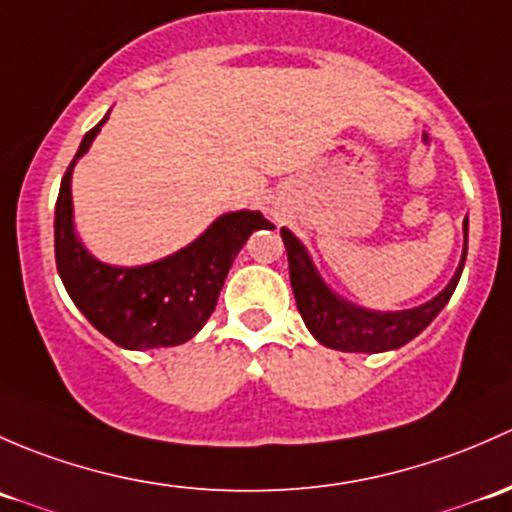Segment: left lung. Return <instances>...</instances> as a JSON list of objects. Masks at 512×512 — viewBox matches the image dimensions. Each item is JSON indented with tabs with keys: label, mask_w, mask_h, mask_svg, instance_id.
Listing matches in <instances>:
<instances>
[{
	"label": "left lung",
	"mask_w": 512,
	"mask_h": 512,
	"mask_svg": "<svg viewBox=\"0 0 512 512\" xmlns=\"http://www.w3.org/2000/svg\"><path fill=\"white\" fill-rule=\"evenodd\" d=\"M463 231L468 239V221H463ZM281 236L288 251L291 286L303 323L308 325L315 340L340 352H384L407 345L449 303L458 278H461L463 263H466V246H463L456 276L429 303L412 310H399V313H374V310L357 308V305L337 298L318 276L303 244L288 229H281Z\"/></svg>",
	"instance_id": "8db88e82"
}]
</instances>
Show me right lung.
I'll list each match as a JSON object with an SVG mask.
<instances>
[{
	"mask_svg": "<svg viewBox=\"0 0 512 512\" xmlns=\"http://www.w3.org/2000/svg\"><path fill=\"white\" fill-rule=\"evenodd\" d=\"M100 125L88 130L61 179L54 219L56 268L76 308L115 345L125 350L182 345L214 313L236 254L256 229H266L268 219L258 212L224 214L187 249L150 266L115 268L96 261L73 234L71 172Z\"/></svg>",
	"mask_w": 512,
	"mask_h": 512,
	"instance_id": "obj_1",
	"label": "right lung"
}]
</instances>
